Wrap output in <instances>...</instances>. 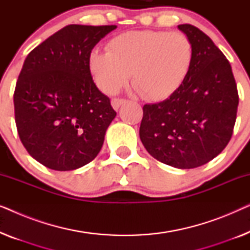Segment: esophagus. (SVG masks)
I'll return each instance as SVG.
<instances>
[{
	"instance_id": "obj_1",
	"label": "esophagus",
	"mask_w": 250,
	"mask_h": 250,
	"mask_svg": "<svg viewBox=\"0 0 250 250\" xmlns=\"http://www.w3.org/2000/svg\"><path fill=\"white\" fill-rule=\"evenodd\" d=\"M126 102V100L125 99H119V98H114L111 100V105H112V108L115 109V110H117V109L121 107L122 104H124Z\"/></svg>"
}]
</instances>
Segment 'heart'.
Segmentation results:
<instances>
[{"instance_id": "1", "label": "heart", "mask_w": 250, "mask_h": 250, "mask_svg": "<svg viewBox=\"0 0 250 250\" xmlns=\"http://www.w3.org/2000/svg\"><path fill=\"white\" fill-rule=\"evenodd\" d=\"M193 59V43L187 34L134 30L109 41L107 52L92 51L88 68L104 93L118 91L132 73V84L143 99L162 101L180 90Z\"/></svg>"}]
</instances>
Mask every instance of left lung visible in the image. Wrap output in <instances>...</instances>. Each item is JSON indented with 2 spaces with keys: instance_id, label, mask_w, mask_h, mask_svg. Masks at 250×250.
Returning <instances> with one entry per match:
<instances>
[{
  "instance_id": "8db88e82",
  "label": "left lung",
  "mask_w": 250,
  "mask_h": 250,
  "mask_svg": "<svg viewBox=\"0 0 250 250\" xmlns=\"http://www.w3.org/2000/svg\"><path fill=\"white\" fill-rule=\"evenodd\" d=\"M193 43L194 59L180 90L143 105L140 139L150 155L176 168H196L223 151L237 119L238 88L231 64L199 28L179 25Z\"/></svg>"
}]
</instances>
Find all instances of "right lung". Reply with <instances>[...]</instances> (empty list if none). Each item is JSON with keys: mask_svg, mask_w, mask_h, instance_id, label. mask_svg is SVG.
<instances>
[{"mask_svg": "<svg viewBox=\"0 0 250 250\" xmlns=\"http://www.w3.org/2000/svg\"><path fill=\"white\" fill-rule=\"evenodd\" d=\"M117 26L68 25L30 51L13 104L20 141L34 159L54 170L92 162L116 111L94 84L88 57Z\"/></svg>", "mask_w": 250, "mask_h": 250, "instance_id": "right-lung-1", "label": "right lung"}]
</instances>
